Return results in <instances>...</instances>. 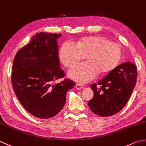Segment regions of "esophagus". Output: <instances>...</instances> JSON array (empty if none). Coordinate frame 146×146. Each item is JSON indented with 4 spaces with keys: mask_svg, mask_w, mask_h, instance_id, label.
Wrapping results in <instances>:
<instances>
[{
    "mask_svg": "<svg viewBox=\"0 0 146 146\" xmlns=\"http://www.w3.org/2000/svg\"><path fill=\"white\" fill-rule=\"evenodd\" d=\"M75 88L77 90H80V89H82V88H84V86L80 84H76L75 85Z\"/></svg>",
    "mask_w": 146,
    "mask_h": 146,
    "instance_id": "1",
    "label": "esophagus"
}]
</instances>
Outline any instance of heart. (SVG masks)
I'll return each instance as SVG.
<instances>
[{"instance_id": "heart-1", "label": "heart", "mask_w": 146, "mask_h": 146, "mask_svg": "<svg viewBox=\"0 0 146 146\" xmlns=\"http://www.w3.org/2000/svg\"><path fill=\"white\" fill-rule=\"evenodd\" d=\"M119 45L103 36L82 38L77 44L66 42L60 48L59 58L68 68H72L86 56L87 61L78 64L68 73L71 79L80 84L92 80L100 73L115 68L121 57Z\"/></svg>"}]
</instances>
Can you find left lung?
<instances>
[{
	"mask_svg": "<svg viewBox=\"0 0 146 146\" xmlns=\"http://www.w3.org/2000/svg\"><path fill=\"white\" fill-rule=\"evenodd\" d=\"M137 76V67L133 62H125L117 66L97 84L91 85L94 97L88 101L90 109L102 117L119 112L132 93Z\"/></svg>",
	"mask_w": 146,
	"mask_h": 146,
	"instance_id": "8db88e82",
	"label": "left lung"
}]
</instances>
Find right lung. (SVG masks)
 <instances>
[{
	"instance_id": "add662e5",
	"label": "right lung",
	"mask_w": 146,
	"mask_h": 146,
	"mask_svg": "<svg viewBox=\"0 0 146 146\" xmlns=\"http://www.w3.org/2000/svg\"><path fill=\"white\" fill-rule=\"evenodd\" d=\"M61 34L36 33L20 49L12 67V85L20 103L31 115L42 119L56 116L63 108L68 90L75 83L63 78L60 68L58 39Z\"/></svg>"
}]
</instances>
